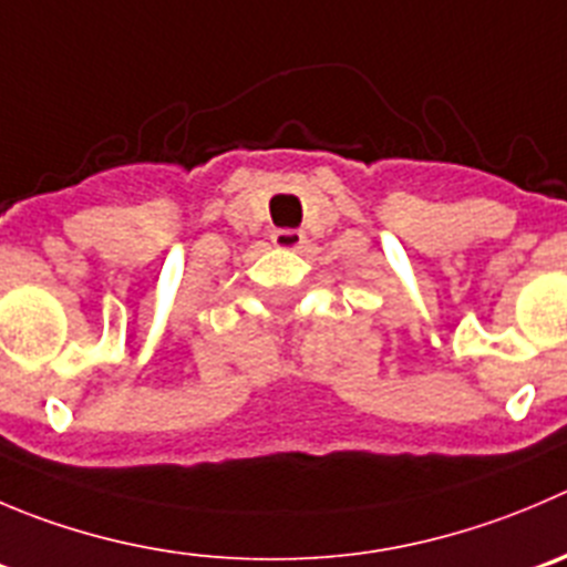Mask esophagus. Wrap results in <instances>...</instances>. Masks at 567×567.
<instances>
[{
	"mask_svg": "<svg viewBox=\"0 0 567 567\" xmlns=\"http://www.w3.org/2000/svg\"><path fill=\"white\" fill-rule=\"evenodd\" d=\"M269 239H272V247H278V250H300V247L306 245L303 230H292V228L272 230Z\"/></svg>",
	"mask_w": 567,
	"mask_h": 567,
	"instance_id": "obj_1",
	"label": "esophagus"
}]
</instances>
